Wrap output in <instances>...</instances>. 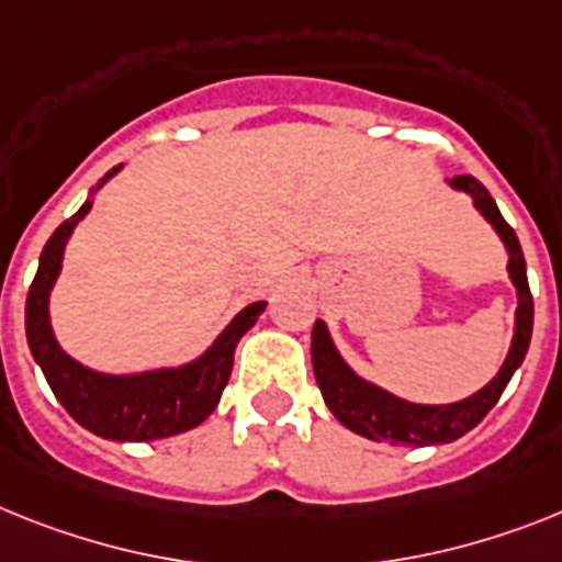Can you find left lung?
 <instances>
[{
    "mask_svg": "<svg viewBox=\"0 0 562 562\" xmlns=\"http://www.w3.org/2000/svg\"><path fill=\"white\" fill-rule=\"evenodd\" d=\"M451 186L457 191H465L474 196L480 214L494 225L499 239L508 248V277L517 285V319H514V339L508 348V357L503 362L499 374L492 383L480 389L474 397L460 400L451 405H417L394 397L389 391L366 383L348 369L342 357L334 348L325 325L314 323L311 331V362H314V376L323 391L325 405L331 408L334 417L353 434H362L369 440L391 442V446H434V442H454L465 431L477 426L485 414L492 412L499 394L506 391L508 380L520 369L522 357L529 351L531 325H535V300H531L529 280H526V259H522L520 243L512 225L503 220L497 202L492 193L480 186L471 173H457L451 177Z\"/></svg>",
    "mask_w": 562,
    "mask_h": 562,
    "instance_id": "left-lung-1",
    "label": "left lung"
}]
</instances>
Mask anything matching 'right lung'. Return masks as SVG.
I'll list each match as a JSON object with an SVG mask.
<instances>
[{"instance_id": "right-lung-1", "label": "right lung", "mask_w": 562, "mask_h": 562, "mask_svg": "<svg viewBox=\"0 0 562 562\" xmlns=\"http://www.w3.org/2000/svg\"><path fill=\"white\" fill-rule=\"evenodd\" d=\"M116 171L120 165L108 171L105 179ZM88 211L91 202H85L77 214L65 220L42 248L40 271L33 277L25 303V331L33 360L40 362L42 374L56 400L65 405V412L97 437L143 442L191 431L214 412L223 397L234 369V348L266 311V303H254L239 311L228 328L216 337L214 346L182 369L148 371L136 376H111L85 369L56 342L48 319V296L63 268V251L70 231Z\"/></svg>"}]
</instances>
